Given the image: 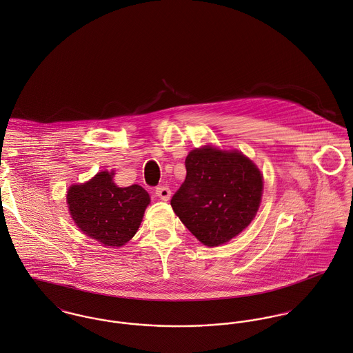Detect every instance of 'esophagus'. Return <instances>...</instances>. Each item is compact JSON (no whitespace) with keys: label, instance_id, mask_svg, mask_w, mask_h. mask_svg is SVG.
<instances>
[{"label":"esophagus","instance_id":"1","mask_svg":"<svg viewBox=\"0 0 353 353\" xmlns=\"http://www.w3.org/2000/svg\"><path fill=\"white\" fill-rule=\"evenodd\" d=\"M157 196H159L163 201H168L171 198V190L167 186H158L155 189Z\"/></svg>","mask_w":353,"mask_h":353}]
</instances>
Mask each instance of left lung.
Instances as JSON below:
<instances>
[{
	"label": "left lung",
	"mask_w": 353,
	"mask_h": 353,
	"mask_svg": "<svg viewBox=\"0 0 353 353\" xmlns=\"http://www.w3.org/2000/svg\"><path fill=\"white\" fill-rule=\"evenodd\" d=\"M186 179L171 206L192 234L208 247H219L241 233L255 219L263 175L239 151L203 145L189 152Z\"/></svg>",
	"instance_id": "obj_1"
}]
</instances>
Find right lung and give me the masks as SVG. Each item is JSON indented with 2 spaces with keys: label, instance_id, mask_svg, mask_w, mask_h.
<instances>
[{
  "label": "right lung",
  "instance_id": "1",
  "mask_svg": "<svg viewBox=\"0 0 353 353\" xmlns=\"http://www.w3.org/2000/svg\"><path fill=\"white\" fill-rule=\"evenodd\" d=\"M114 171H101L86 183L67 192L71 219L90 239L108 248H119L136 234L143 221L150 194L139 185L119 188Z\"/></svg>",
  "mask_w": 353,
  "mask_h": 353
}]
</instances>
